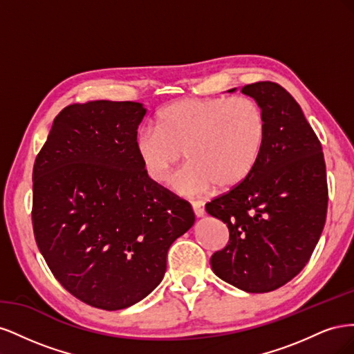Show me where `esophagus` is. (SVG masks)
<instances>
[{
	"label": "esophagus",
	"mask_w": 354,
	"mask_h": 354,
	"mask_svg": "<svg viewBox=\"0 0 354 354\" xmlns=\"http://www.w3.org/2000/svg\"><path fill=\"white\" fill-rule=\"evenodd\" d=\"M192 208H194V212L196 217H202L205 214V207H203L202 201H194L192 202Z\"/></svg>",
	"instance_id": "esophagus-1"
}]
</instances>
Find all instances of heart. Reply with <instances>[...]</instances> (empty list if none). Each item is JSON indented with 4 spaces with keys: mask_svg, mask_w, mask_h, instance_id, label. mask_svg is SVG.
<instances>
[{
    "mask_svg": "<svg viewBox=\"0 0 354 354\" xmlns=\"http://www.w3.org/2000/svg\"><path fill=\"white\" fill-rule=\"evenodd\" d=\"M267 138V116L251 97H190L160 109L156 128L136 136V153L146 176L167 185L183 159L174 187L201 195L216 185L236 187L259 164Z\"/></svg>",
    "mask_w": 354,
    "mask_h": 354,
    "instance_id": "b5f03b06",
    "label": "heart"
}]
</instances>
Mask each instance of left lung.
<instances>
[{"mask_svg": "<svg viewBox=\"0 0 354 354\" xmlns=\"http://www.w3.org/2000/svg\"><path fill=\"white\" fill-rule=\"evenodd\" d=\"M241 93L261 104L267 138L252 173L205 205L229 229L211 267L227 283L261 294L291 281L312 257L326 220V167L316 133L283 87L260 81Z\"/></svg>", "mask_w": 354, "mask_h": 354, "instance_id": "left-lung-1", "label": "left lung"}]
</instances>
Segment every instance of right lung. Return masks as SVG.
Returning <instances> with one entry per match:
<instances>
[{"mask_svg": "<svg viewBox=\"0 0 354 354\" xmlns=\"http://www.w3.org/2000/svg\"><path fill=\"white\" fill-rule=\"evenodd\" d=\"M136 102L66 106L37 155L32 227L60 285L82 303L121 310L160 283L167 252L195 223L190 203L146 176Z\"/></svg>", "mask_w": 354, "mask_h": 354, "instance_id": "add662e5", "label": "right lung"}]
</instances>
